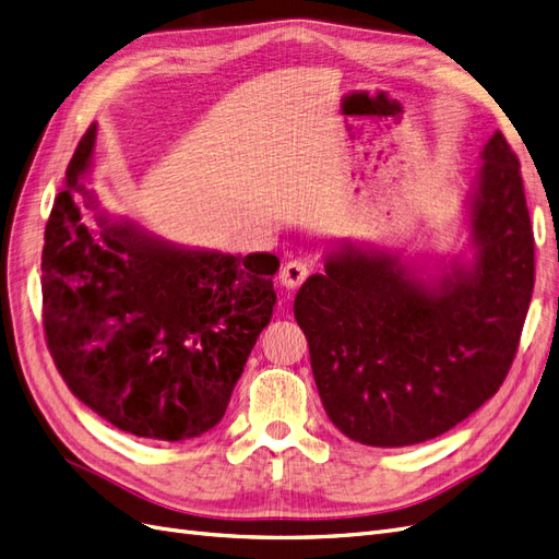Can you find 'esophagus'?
Instances as JSON below:
<instances>
[{
    "mask_svg": "<svg viewBox=\"0 0 559 559\" xmlns=\"http://www.w3.org/2000/svg\"><path fill=\"white\" fill-rule=\"evenodd\" d=\"M310 275V265L302 263V261H289L280 273V282L286 289H298V286L308 280Z\"/></svg>",
    "mask_w": 559,
    "mask_h": 559,
    "instance_id": "34e87169",
    "label": "esophagus"
}]
</instances>
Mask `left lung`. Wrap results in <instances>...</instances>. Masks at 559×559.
Returning <instances> with one entry per match:
<instances>
[{
	"label": "left lung",
	"instance_id": "1",
	"mask_svg": "<svg viewBox=\"0 0 559 559\" xmlns=\"http://www.w3.org/2000/svg\"><path fill=\"white\" fill-rule=\"evenodd\" d=\"M466 195V259L335 242L294 314L321 403L347 438L425 443L460 425L509 376L534 292V235L518 156L497 130Z\"/></svg>",
	"mask_w": 559,
	"mask_h": 559
}]
</instances>
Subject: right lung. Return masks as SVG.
I'll return each instance as SVG.
<instances>
[{"mask_svg":"<svg viewBox=\"0 0 559 559\" xmlns=\"http://www.w3.org/2000/svg\"><path fill=\"white\" fill-rule=\"evenodd\" d=\"M97 123L67 167L44 253V329L72 394L121 431L189 441L222 421L277 294L273 253L158 238L88 191Z\"/></svg>","mask_w":559,"mask_h":559,"instance_id":"add662e5","label":"right lung"}]
</instances>
